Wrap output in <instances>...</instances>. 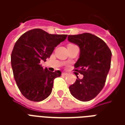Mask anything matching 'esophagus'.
I'll use <instances>...</instances> for the list:
<instances>
[{
    "mask_svg": "<svg viewBox=\"0 0 125 125\" xmlns=\"http://www.w3.org/2000/svg\"><path fill=\"white\" fill-rule=\"evenodd\" d=\"M62 76H67V75H68V73H66V72H62Z\"/></svg>",
    "mask_w": 125,
    "mask_h": 125,
    "instance_id": "1",
    "label": "esophagus"
}]
</instances>
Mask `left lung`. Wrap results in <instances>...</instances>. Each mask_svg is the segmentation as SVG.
<instances>
[{"label":"left lung","instance_id":"left-lung-1","mask_svg":"<svg viewBox=\"0 0 125 125\" xmlns=\"http://www.w3.org/2000/svg\"><path fill=\"white\" fill-rule=\"evenodd\" d=\"M68 39L80 47V57L74 67L75 70L83 75L82 79L77 76L75 83L69 89L76 99L89 101L104 86L110 68L112 53L104 41L91 33L69 35Z\"/></svg>","mask_w":125,"mask_h":125}]
</instances>
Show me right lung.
I'll return each mask as SVG.
<instances>
[{
    "label": "right lung",
    "instance_id": "obj_1",
    "mask_svg": "<svg viewBox=\"0 0 125 125\" xmlns=\"http://www.w3.org/2000/svg\"><path fill=\"white\" fill-rule=\"evenodd\" d=\"M67 36L34 29L23 34L15 43L11 53V66L18 88L26 98L40 102L51 94L53 80L62 72L43 69L40 62L49 58L55 47Z\"/></svg>",
    "mask_w": 125,
    "mask_h": 125
}]
</instances>
